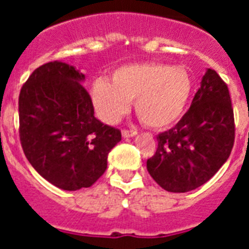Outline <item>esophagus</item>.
<instances>
[{
	"mask_svg": "<svg viewBox=\"0 0 249 249\" xmlns=\"http://www.w3.org/2000/svg\"><path fill=\"white\" fill-rule=\"evenodd\" d=\"M136 135H137V131H136V129H123L122 131V136L124 138L133 137V136Z\"/></svg>",
	"mask_w": 249,
	"mask_h": 249,
	"instance_id": "esophagus-1",
	"label": "esophagus"
}]
</instances>
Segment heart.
Listing matches in <instances>:
<instances>
[{
  "label": "heart",
  "mask_w": 249,
  "mask_h": 249,
  "mask_svg": "<svg viewBox=\"0 0 249 249\" xmlns=\"http://www.w3.org/2000/svg\"><path fill=\"white\" fill-rule=\"evenodd\" d=\"M192 92L186 68L166 63H133L112 72L109 82L100 80L92 87V101L100 117L116 122L135 101L140 121L151 128L172 126L182 117Z\"/></svg>",
  "instance_id": "b5f03b06"
}]
</instances>
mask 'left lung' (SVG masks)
Returning a JSON list of instances; mask_svg holds the SVG:
<instances>
[{
	"instance_id": "1",
	"label": "left lung",
	"mask_w": 249,
	"mask_h": 249,
	"mask_svg": "<svg viewBox=\"0 0 249 249\" xmlns=\"http://www.w3.org/2000/svg\"><path fill=\"white\" fill-rule=\"evenodd\" d=\"M157 141L147 171L168 192L196 190L223 166L234 143V116L227 85L214 70H207L190 109Z\"/></svg>"
}]
</instances>
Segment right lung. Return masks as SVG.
<instances>
[{"mask_svg": "<svg viewBox=\"0 0 249 249\" xmlns=\"http://www.w3.org/2000/svg\"><path fill=\"white\" fill-rule=\"evenodd\" d=\"M85 74L65 62L36 68L18 98L19 140L39 175L63 191L91 187L107 168L121 131L94 117Z\"/></svg>", "mask_w": 249, "mask_h": 249, "instance_id": "right-lung-1", "label": "right lung"}]
</instances>
